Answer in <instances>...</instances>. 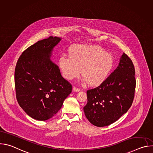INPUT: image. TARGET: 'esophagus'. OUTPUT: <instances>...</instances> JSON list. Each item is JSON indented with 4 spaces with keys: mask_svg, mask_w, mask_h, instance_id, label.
<instances>
[{
    "mask_svg": "<svg viewBox=\"0 0 153 153\" xmlns=\"http://www.w3.org/2000/svg\"><path fill=\"white\" fill-rule=\"evenodd\" d=\"M73 90L76 92H79L80 90V89L79 88H77V87H76V86H74L73 88Z\"/></svg>",
    "mask_w": 153,
    "mask_h": 153,
    "instance_id": "1",
    "label": "esophagus"
}]
</instances>
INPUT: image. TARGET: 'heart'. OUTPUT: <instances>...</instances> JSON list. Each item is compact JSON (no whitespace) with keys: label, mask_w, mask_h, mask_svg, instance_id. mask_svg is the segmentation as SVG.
Segmentation results:
<instances>
[{"label":"heart","mask_w":153,"mask_h":153,"mask_svg":"<svg viewBox=\"0 0 153 153\" xmlns=\"http://www.w3.org/2000/svg\"><path fill=\"white\" fill-rule=\"evenodd\" d=\"M62 76L67 80L81 74L90 86H98L110 75L114 65L113 56L99 46L79 45L59 60Z\"/></svg>","instance_id":"heart-1"}]
</instances>
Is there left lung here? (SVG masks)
Wrapping results in <instances>:
<instances>
[{"mask_svg":"<svg viewBox=\"0 0 153 153\" xmlns=\"http://www.w3.org/2000/svg\"><path fill=\"white\" fill-rule=\"evenodd\" d=\"M135 69L125 53L117 68L100 85L88 90L86 117L98 127L110 125L126 113L131 106L136 90Z\"/></svg>","mask_w":153,"mask_h":153,"instance_id":"8db88e82","label":"left lung"}]
</instances>
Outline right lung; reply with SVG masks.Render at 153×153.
Listing matches in <instances>:
<instances>
[{
	"instance_id": "1",
	"label": "right lung",
	"mask_w": 153,
	"mask_h": 153,
	"mask_svg": "<svg viewBox=\"0 0 153 153\" xmlns=\"http://www.w3.org/2000/svg\"><path fill=\"white\" fill-rule=\"evenodd\" d=\"M60 38L39 40L19 57L14 73L17 100L31 117L44 121L53 117L71 93L72 85L60 74L51 53Z\"/></svg>"
}]
</instances>
